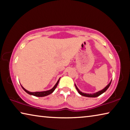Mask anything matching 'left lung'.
<instances>
[{
	"label": "left lung",
	"mask_w": 130,
	"mask_h": 130,
	"mask_svg": "<svg viewBox=\"0 0 130 130\" xmlns=\"http://www.w3.org/2000/svg\"><path fill=\"white\" fill-rule=\"evenodd\" d=\"M111 81L108 84L106 87H105L104 89L101 90V91H99L98 92H96V93H93V94H89V93H83L82 92L80 91V90H79L78 89V88L77 87L76 85L75 84V87H76V88L77 89V91H78V92L79 93V94H81V95H82L83 96H85V97H89V98H96V97H98L99 96H100V94H102V93H104V92H105V91H107V89L110 86V85H111Z\"/></svg>",
	"instance_id": "obj_1"
}]
</instances>
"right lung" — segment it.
I'll return each instance as SVG.
<instances>
[{
	"label": "right lung",
	"mask_w": 130,
	"mask_h": 130,
	"mask_svg": "<svg viewBox=\"0 0 130 130\" xmlns=\"http://www.w3.org/2000/svg\"><path fill=\"white\" fill-rule=\"evenodd\" d=\"M59 81H60V78H59V80L57 81V83L56 84V85H54V87L52 89H51L50 90H49V91H43V92H31L27 91V90L25 89L22 86V88L23 89L24 91H25L26 92H27L28 94H31V95H33L35 96H37V97H43V96H47L49 95V94H51L53 92V91L55 90V89L56 88V87L57 86V85H58V84L59 83Z\"/></svg>",
	"instance_id": "right-lung-1"
}]
</instances>
